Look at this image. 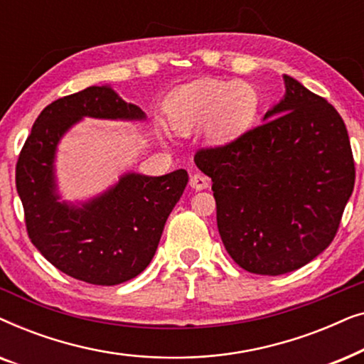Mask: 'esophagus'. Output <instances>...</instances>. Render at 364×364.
<instances>
[{
  "instance_id": "34e87169",
  "label": "esophagus",
  "mask_w": 364,
  "mask_h": 364,
  "mask_svg": "<svg viewBox=\"0 0 364 364\" xmlns=\"http://www.w3.org/2000/svg\"><path fill=\"white\" fill-rule=\"evenodd\" d=\"M191 187L196 188V191H203V188L208 187V178L200 172H196L191 177Z\"/></svg>"
}]
</instances>
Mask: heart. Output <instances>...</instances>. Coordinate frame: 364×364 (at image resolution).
I'll return each instance as SVG.
<instances>
[{"instance_id": "b5f03b06", "label": "heart", "mask_w": 364, "mask_h": 364, "mask_svg": "<svg viewBox=\"0 0 364 364\" xmlns=\"http://www.w3.org/2000/svg\"><path fill=\"white\" fill-rule=\"evenodd\" d=\"M255 89L242 81L200 79L178 89L167 104V121L177 132L205 126L207 137L222 144L245 131L255 119Z\"/></svg>"}]
</instances>
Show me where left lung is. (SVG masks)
<instances>
[{
    "mask_svg": "<svg viewBox=\"0 0 364 364\" xmlns=\"http://www.w3.org/2000/svg\"><path fill=\"white\" fill-rule=\"evenodd\" d=\"M287 94L265 122L196 164L212 178L217 227L243 270L283 275L335 238L355 187V159L340 112L285 76Z\"/></svg>",
    "mask_w": 364,
    "mask_h": 364,
    "instance_id": "1",
    "label": "left lung"
}]
</instances>
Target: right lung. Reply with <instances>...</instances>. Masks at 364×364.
<instances>
[{"instance_id": "right-lung-1", "label": "right lung", "mask_w": 364, "mask_h": 364, "mask_svg": "<svg viewBox=\"0 0 364 364\" xmlns=\"http://www.w3.org/2000/svg\"><path fill=\"white\" fill-rule=\"evenodd\" d=\"M84 116L142 119L144 112L106 86L56 99L39 114L19 152L16 188L29 240L49 263L76 280L119 285L151 263L188 176L183 168L162 177L129 173L82 208L56 202L54 151L63 134Z\"/></svg>"}]
</instances>
